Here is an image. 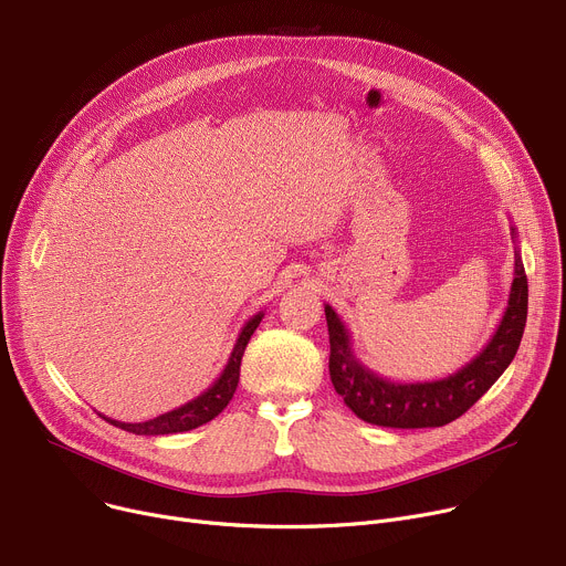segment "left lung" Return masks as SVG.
<instances>
[{
  "label": "left lung",
  "instance_id": "1",
  "mask_svg": "<svg viewBox=\"0 0 566 566\" xmlns=\"http://www.w3.org/2000/svg\"><path fill=\"white\" fill-rule=\"evenodd\" d=\"M512 240L516 228L512 226ZM328 326V373L345 405L365 422L397 429L443 427L467 413L514 360L527 317V279L518 249L505 315L486 347L450 377L437 381H390L365 365L352 347V336L338 313L324 304Z\"/></svg>",
  "mask_w": 566,
  "mask_h": 566
}]
</instances>
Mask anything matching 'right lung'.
Returning a JSON list of instances; mask_svg holds the SVG:
<instances>
[{
	"label": "right lung",
	"instance_id": "right-lung-1",
	"mask_svg": "<svg viewBox=\"0 0 566 566\" xmlns=\"http://www.w3.org/2000/svg\"><path fill=\"white\" fill-rule=\"evenodd\" d=\"M262 317H264V313H258L242 326L223 373L219 375V379L206 392L193 397L191 402H187V405H182V407H178L169 413H161L153 420H146V422H118V420H112L107 416H103V418L107 422H112L114 427H120V429L132 431V434H139V437L178 434V431H189V429H196V427L210 422L212 418H217L228 407V402L232 400V395H235V388H238V381H240V365H242L244 349H247V345L253 336V331L258 328Z\"/></svg>",
	"mask_w": 566,
	"mask_h": 566
}]
</instances>
